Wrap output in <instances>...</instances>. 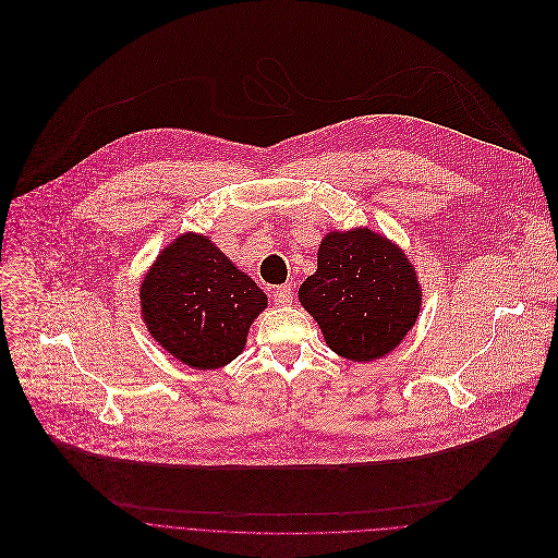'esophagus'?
Wrapping results in <instances>:
<instances>
[{
    "label": "esophagus",
    "mask_w": 558,
    "mask_h": 558,
    "mask_svg": "<svg viewBox=\"0 0 558 558\" xmlns=\"http://www.w3.org/2000/svg\"><path fill=\"white\" fill-rule=\"evenodd\" d=\"M272 299H275L277 305H290L292 303V288L288 283L277 286L275 292H272Z\"/></svg>",
    "instance_id": "1"
}]
</instances>
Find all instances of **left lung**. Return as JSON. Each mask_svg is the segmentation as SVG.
Returning a JSON list of instances; mask_svg holds the SVG:
<instances>
[{"label": "left lung", "mask_w": 558, "mask_h": 558, "mask_svg": "<svg viewBox=\"0 0 558 558\" xmlns=\"http://www.w3.org/2000/svg\"><path fill=\"white\" fill-rule=\"evenodd\" d=\"M299 301L331 352L369 363L404 341L422 307V286L389 238L365 227L333 229L318 244L316 272L301 283Z\"/></svg>", "instance_id": "obj_1"}]
</instances>
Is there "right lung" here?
I'll use <instances>...</instances> for the list:
<instances>
[{"label": "right lung", "mask_w": 558, "mask_h": 558, "mask_svg": "<svg viewBox=\"0 0 558 558\" xmlns=\"http://www.w3.org/2000/svg\"><path fill=\"white\" fill-rule=\"evenodd\" d=\"M268 296L210 238L182 233L141 281V314L151 339L193 369L235 361Z\"/></svg>", "instance_id": "obj_1"}]
</instances>
